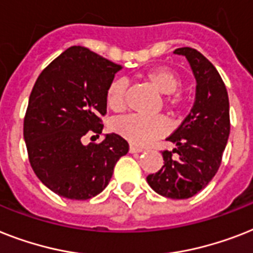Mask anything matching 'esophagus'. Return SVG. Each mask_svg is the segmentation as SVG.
<instances>
[{
    "instance_id": "obj_1",
    "label": "esophagus",
    "mask_w": 253,
    "mask_h": 253,
    "mask_svg": "<svg viewBox=\"0 0 253 253\" xmlns=\"http://www.w3.org/2000/svg\"><path fill=\"white\" fill-rule=\"evenodd\" d=\"M128 151H130V153H141V152L144 151V149H143V148L135 147V145L131 144L130 145V149H128Z\"/></svg>"
}]
</instances>
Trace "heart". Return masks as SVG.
Instances as JSON below:
<instances>
[{
    "label": "heart",
    "mask_w": 253,
    "mask_h": 253,
    "mask_svg": "<svg viewBox=\"0 0 253 253\" xmlns=\"http://www.w3.org/2000/svg\"><path fill=\"white\" fill-rule=\"evenodd\" d=\"M148 82H151L161 93L169 94L166 97V105L169 108H178L180 100L174 96V92L180 87V79L174 71L168 67H156L145 74ZM127 80L125 78H116L110 82L106 89V104L112 110H121L125 105L127 91ZM113 128L121 136L137 145H148L161 137L168 130L165 118L160 116L147 117L141 114H127L114 122Z\"/></svg>",
    "instance_id": "b5f03b06"
}]
</instances>
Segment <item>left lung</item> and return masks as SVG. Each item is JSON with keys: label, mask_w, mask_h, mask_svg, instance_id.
<instances>
[{"label": "left lung", "mask_w": 253, "mask_h": 253, "mask_svg": "<svg viewBox=\"0 0 253 253\" xmlns=\"http://www.w3.org/2000/svg\"><path fill=\"white\" fill-rule=\"evenodd\" d=\"M196 80L194 106L178 128L166 140L175 144L164 151V165L147 176L148 184L161 196L188 199L196 195L215 175L230 133L229 96L218 71L204 55L192 48H178Z\"/></svg>", "instance_id": "obj_1"}]
</instances>
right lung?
Masks as SVG:
<instances>
[{"instance_id": "1", "label": "right lung", "mask_w": 253, "mask_h": 253, "mask_svg": "<svg viewBox=\"0 0 253 253\" xmlns=\"http://www.w3.org/2000/svg\"><path fill=\"white\" fill-rule=\"evenodd\" d=\"M121 65L83 46H71L39 75L28 100L23 135L31 166L41 183L71 200H87L109 184L128 143L106 133L84 145L91 130L101 133L106 89Z\"/></svg>"}]
</instances>
